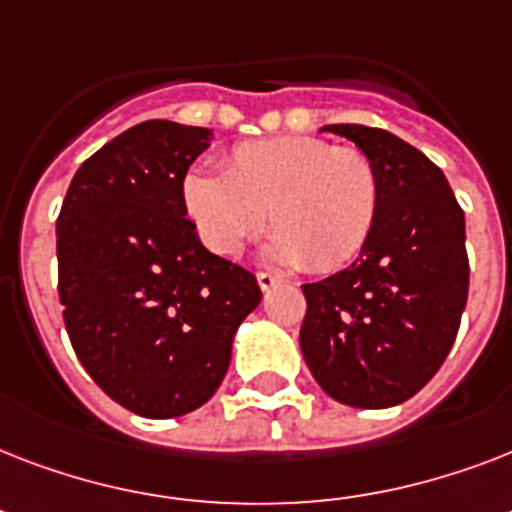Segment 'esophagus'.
Masks as SVG:
<instances>
[{"instance_id": "obj_1", "label": "esophagus", "mask_w": 512, "mask_h": 512, "mask_svg": "<svg viewBox=\"0 0 512 512\" xmlns=\"http://www.w3.org/2000/svg\"><path fill=\"white\" fill-rule=\"evenodd\" d=\"M257 284H260V289H263V292H268V289H273L276 284H279V276L260 271V273H257Z\"/></svg>"}]
</instances>
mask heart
Here are the masks:
<instances>
[{
  "instance_id": "obj_1",
  "label": "heart",
  "mask_w": 512,
  "mask_h": 512,
  "mask_svg": "<svg viewBox=\"0 0 512 512\" xmlns=\"http://www.w3.org/2000/svg\"><path fill=\"white\" fill-rule=\"evenodd\" d=\"M380 172L361 148L311 135L247 140L223 159V175L191 170L180 201L201 244L233 257L260 231L284 265L329 273L364 249L380 212Z\"/></svg>"
}]
</instances>
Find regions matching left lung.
<instances>
[{
  "instance_id": "obj_1",
  "label": "left lung",
  "mask_w": 512,
  "mask_h": 512,
  "mask_svg": "<svg viewBox=\"0 0 512 512\" xmlns=\"http://www.w3.org/2000/svg\"><path fill=\"white\" fill-rule=\"evenodd\" d=\"M380 172V212L358 257L303 284L300 348L327 396L356 409L404 404L441 369L468 303L465 212L444 172L393 132L327 124Z\"/></svg>"
}]
</instances>
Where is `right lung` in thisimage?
Listing matches in <instances>:
<instances>
[{
    "label": "right lung",
    "instance_id": "right-lung-1",
    "mask_svg": "<svg viewBox=\"0 0 512 512\" xmlns=\"http://www.w3.org/2000/svg\"><path fill=\"white\" fill-rule=\"evenodd\" d=\"M209 140L207 127L135 124L76 170L55 225L76 356L116 404L151 420L215 396L233 335L263 297L185 217L180 183Z\"/></svg>",
    "mask_w": 512,
    "mask_h": 512
}]
</instances>
